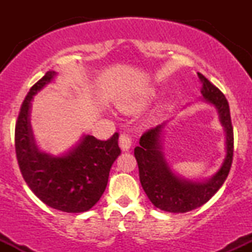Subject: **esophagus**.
<instances>
[{
    "label": "esophagus",
    "instance_id": "34e87169",
    "mask_svg": "<svg viewBox=\"0 0 252 252\" xmlns=\"http://www.w3.org/2000/svg\"><path fill=\"white\" fill-rule=\"evenodd\" d=\"M132 144V136L129 132H122L120 136V146L123 150H128Z\"/></svg>",
    "mask_w": 252,
    "mask_h": 252
}]
</instances>
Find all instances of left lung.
Instances as JSON below:
<instances>
[{
    "mask_svg": "<svg viewBox=\"0 0 252 252\" xmlns=\"http://www.w3.org/2000/svg\"><path fill=\"white\" fill-rule=\"evenodd\" d=\"M198 76L202 82V97L217 106L226 132V156L219 172L206 182L187 181L173 174L161 152L160 135L163 126L144 131L140 138V146L134 150L144 192L155 207L167 212H189L209 201L226 180L232 164L233 128L227 99L207 78L201 73Z\"/></svg>",
    "mask_w": 252,
    "mask_h": 252,
    "instance_id": "obj_1",
    "label": "left lung"
}]
</instances>
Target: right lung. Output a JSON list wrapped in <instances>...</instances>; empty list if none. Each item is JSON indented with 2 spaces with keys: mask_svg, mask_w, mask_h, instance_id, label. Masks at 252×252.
I'll list each match as a JSON object with an SVG mask.
<instances>
[{
  "mask_svg": "<svg viewBox=\"0 0 252 252\" xmlns=\"http://www.w3.org/2000/svg\"><path fill=\"white\" fill-rule=\"evenodd\" d=\"M56 76L50 71L32 86L26 96L15 126L17 163L26 184L47 206L63 212L89 211L105 190L112 163L121 154L118 132L109 140L84 136L76 148L62 158L37 149L30 122L33 96Z\"/></svg>",
  "mask_w": 252,
  "mask_h": 252,
  "instance_id": "right-lung-1",
  "label": "right lung"
}]
</instances>
